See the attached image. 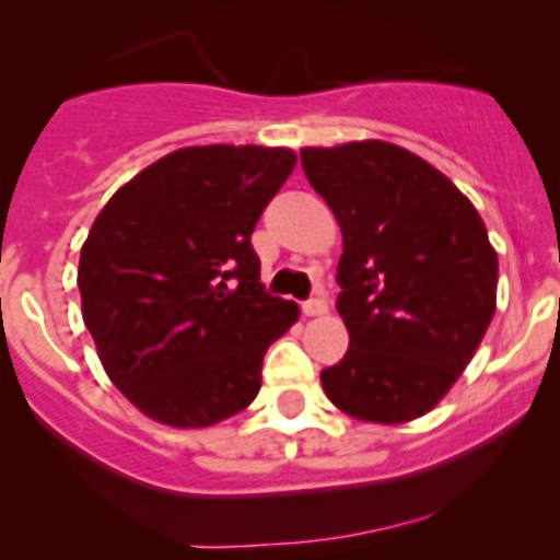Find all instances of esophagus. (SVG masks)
I'll return each mask as SVG.
<instances>
[{
	"label": "esophagus",
	"mask_w": 560,
	"mask_h": 560,
	"mask_svg": "<svg viewBox=\"0 0 560 560\" xmlns=\"http://www.w3.org/2000/svg\"><path fill=\"white\" fill-rule=\"evenodd\" d=\"M326 311H329V302H326L324 298H311L307 302H302V313H305L307 318L324 316Z\"/></svg>",
	"instance_id": "esophagus-1"
}]
</instances>
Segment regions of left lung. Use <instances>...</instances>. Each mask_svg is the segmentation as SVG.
Instances as JSON below:
<instances>
[{
    "label": "left lung",
    "mask_w": 560,
    "mask_h": 560,
    "mask_svg": "<svg viewBox=\"0 0 560 560\" xmlns=\"http://www.w3.org/2000/svg\"><path fill=\"white\" fill-rule=\"evenodd\" d=\"M302 171L342 229L345 358L326 397L369 423L429 413L458 382L498 305V253L464 191L382 139L302 147Z\"/></svg>",
    "instance_id": "8db88e82"
}]
</instances>
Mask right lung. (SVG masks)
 <instances>
[{"instance_id":"obj_1","label":"right lung","mask_w":560,"mask_h":560,"mask_svg":"<svg viewBox=\"0 0 560 560\" xmlns=\"http://www.w3.org/2000/svg\"><path fill=\"white\" fill-rule=\"evenodd\" d=\"M298 155L184 147L120 186L81 247L83 324L147 419L205 429L258 397L268 345L300 318L262 292L249 236Z\"/></svg>"}]
</instances>
